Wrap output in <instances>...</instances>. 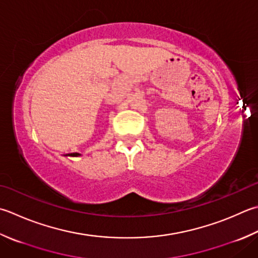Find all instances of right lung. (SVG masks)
<instances>
[{"label":"right lung","instance_id":"right-lung-1","mask_svg":"<svg viewBox=\"0 0 258 258\" xmlns=\"http://www.w3.org/2000/svg\"><path fill=\"white\" fill-rule=\"evenodd\" d=\"M67 155V154H66ZM68 155H70V156H78V155H80L79 153H70V154H68Z\"/></svg>","mask_w":258,"mask_h":258}]
</instances>
